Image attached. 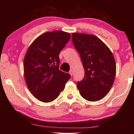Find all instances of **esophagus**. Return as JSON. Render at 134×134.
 <instances>
[{
    "mask_svg": "<svg viewBox=\"0 0 134 134\" xmlns=\"http://www.w3.org/2000/svg\"><path fill=\"white\" fill-rule=\"evenodd\" d=\"M69 74H70L71 76H72L73 75V71L72 70H71L70 71H69Z\"/></svg>",
    "mask_w": 134,
    "mask_h": 134,
    "instance_id": "1",
    "label": "esophagus"
}]
</instances>
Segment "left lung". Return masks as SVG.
Masks as SVG:
<instances>
[{"label": "left lung", "mask_w": 134, "mask_h": 134, "mask_svg": "<svg viewBox=\"0 0 134 134\" xmlns=\"http://www.w3.org/2000/svg\"><path fill=\"white\" fill-rule=\"evenodd\" d=\"M73 45L85 70L83 79L77 83L80 94L89 101L99 100L110 90L116 75V63L109 47L93 35L73 33Z\"/></svg>", "instance_id": "obj_1"}]
</instances>
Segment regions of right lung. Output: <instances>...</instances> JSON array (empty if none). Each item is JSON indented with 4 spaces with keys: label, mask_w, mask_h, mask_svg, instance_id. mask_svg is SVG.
I'll list each match as a JSON object with an SVG mask.
<instances>
[{
    "label": "right lung",
    "mask_w": 134,
    "mask_h": 134,
    "mask_svg": "<svg viewBox=\"0 0 134 134\" xmlns=\"http://www.w3.org/2000/svg\"><path fill=\"white\" fill-rule=\"evenodd\" d=\"M70 38L69 33L63 31L46 32L34 40L25 53V83L40 101L50 102L55 99L71 77L58 68L59 54Z\"/></svg>",
    "instance_id": "obj_1"
}]
</instances>
